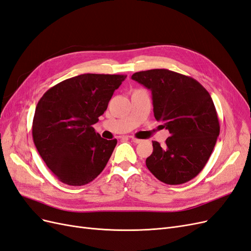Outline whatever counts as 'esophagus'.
Returning <instances> with one entry per match:
<instances>
[{
    "label": "esophagus",
    "instance_id": "obj_1",
    "mask_svg": "<svg viewBox=\"0 0 251 251\" xmlns=\"http://www.w3.org/2000/svg\"><path fill=\"white\" fill-rule=\"evenodd\" d=\"M131 140L134 142V143H140L142 140H140V139H137V138H135V137H132L131 138Z\"/></svg>",
    "mask_w": 251,
    "mask_h": 251
}]
</instances>
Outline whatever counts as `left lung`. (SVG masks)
Returning <instances> with one entry per match:
<instances>
[{"label": "left lung", "mask_w": 251, "mask_h": 251, "mask_svg": "<svg viewBox=\"0 0 251 251\" xmlns=\"http://www.w3.org/2000/svg\"><path fill=\"white\" fill-rule=\"evenodd\" d=\"M132 79L151 91L154 116L171 134L164 147L153 141L147 168L170 185L194 179L207 163L220 134L209 93L193 77L168 69L136 72Z\"/></svg>", "instance_id": "left-lung-1"}]
</instances>
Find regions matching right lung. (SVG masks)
<instances>
[{
    "label": "right lung",
    "mask_w": 251,
    "mask_h": 251,
    "mask_svg": "<svg viewBox=\"0 0 251 251\" xmlns=\"http://www.w3.org/2000/svg\"><path fill=\"white\" fill-rule=\"evenodd\" d=\"M126 77L81 74L50 88L37 102L32 137L37 151L63 183H90L107 165L117 140L94 131L114 93Z\"/></svg>",
    "instance_id": "1"
}]
</instances>
